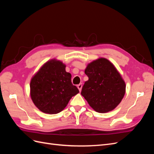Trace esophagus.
Instances as JSON below:
<instances>
[{"instance_id":"1","label":"esophagus","mask_w":154,"mask_h":154,"mask_svg":"<svg viewBox=\"0 0 154 154\" xmlns=\"http://www.w3.org/2000/svg\"><path fill=\"white\" fill-rule=\"evenodd\" d=\"M77 87H78V88L79 91L81 92L82 88V83H80V84L78 85H77Z\"/></svg>"}]
</instances>
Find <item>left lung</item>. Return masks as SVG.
Wrapping results in <instances>:
<instances>
[{
	"label": "left lung",
	"instance_id": "left-lung-1",
	"mask_svg": "<svg viewBox=\"0 0 154 154\" xmlns=\"http://www.w3.org/2000/svg\"><path fill=\"white\" fill-rule=\"evenodd\" d=\"M88 77L81 94L97 112L106 113L117 106L125 94L126 84L117 69L109 60L100 58L85 69Z\"/></svg>",
	"mask_w": 154,
	"mask_h": 154
}]
</instances>
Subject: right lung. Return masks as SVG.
<instances>
[{"label": "right lung", "instance_id": "1", "mask_svg": "<svg viewBox=\"0 0 154 154\" xmlns=\"http://www.w3.org/2000/svg\"><path fill=\"white\" fill-rule=\"evenodd\" d=\"M62 61L51 59L45 63L30 82V96L35 105L45 114L62 111L69 100L79 92L72 84L71 74Z\"/></svg>", "mask_w": 154, "mask_h": 154}]
</instances>
